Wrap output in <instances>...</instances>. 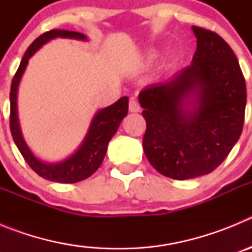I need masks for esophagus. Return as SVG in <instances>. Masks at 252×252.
Masks as SVG:
<instances>
[{
    "label": "esophagus",
    "mask_w": 252,
    "mask_h": 252,
    "mask_svg": "<svg viewBox=\"0 0 252 252\" xmlns=\"http://www.w3.org/2000/svg\"><path fill=\"white\" fill-rule=\"evenodd\" d=\"M128 110H130V112H140V104L139 102L136 101V98H130V102H128Z\"/></svg>",
    "instance_id": "1"
}]
</instances>
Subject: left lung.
I'll use <instances>...</instances> for the list:
<instances>
[{
	"label": "left lung",
	"instance_id": "8db88e82",
	"mask_svg": "<svg viewBox=\"0 0 252 252\" xmlns=\"http://www.w3.org/2000/svg\"><path fill=\"white\" fill-rule=\"evenodd\" d=\"M192 29V64L139 94L144 153L160 174L177 180L209 174L226 159L241 136L246 107V83L232 49L213 31Z\"/></svg>",
	"mask_w": 252,
	"mask_h": 252
}]
</instances>
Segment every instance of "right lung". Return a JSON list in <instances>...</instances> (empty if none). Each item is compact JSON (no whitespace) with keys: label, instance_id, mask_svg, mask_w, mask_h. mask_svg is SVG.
Masks as SVG:
<instances>
[{"label":"right lung","instance_id":"add662e5","mask_svg":"<svg viewBox=\"0 0 252 252\" xmlns=\"http://www.w3.org/2000/svg\"><path fill=\"white\" fill-rule=\"evenodd\" d=\"M55 37H69V39L87 40V36L82 32L68 30H50L44 32L37 39L34 40L26 50L22 58L16 74L11 83L10 92V128L12 133L13 141L26 162L32 170L44 179L57 183H77L81 180L87 179L94 173L103 161L106 155L107 145L112 136L119 130V126L122 120L126 117L128 111V98L122 97L119 101L111 106L102 108L93 116L92 122L90 125L88 132L84 137L81 146L77 149L74 154L66 159L62 160L55 164L44 162L35 157L32 151L26 145L25 140L20 128L19 117H17V90L21 81L22 74L28 66L29 59L39 50L44 44Z\"/></svg>","mask_w":252,"mask_h":252}]
</instances>
